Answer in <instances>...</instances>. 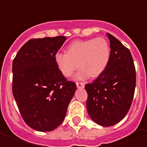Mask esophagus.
Returning a JSON list of instances; mask_svg holds the SVG:
<instances>
[{"label":"esophagus","instance_id":"34e87169","mask_svg":"<svg viewBox=\"0 0 147 147\" xmlns=\"http://www.w3.org/2000/svg\"><path fill=\"white\" fill-rule=\"evenodd\" d=\"M85 86V84L83 83H81V82H77L76 83V86L78 88H83Z\"/></svg>","mask_w":147,"mask_h":147}]
</instances>
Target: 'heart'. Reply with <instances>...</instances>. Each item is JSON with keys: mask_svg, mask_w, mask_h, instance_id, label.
<instances>
[{"mask_svg": "<svg viewBox=\"0 0 147 147\" xmlns=\"http://www.w3.org/2000/svg\"><path fill=\"white\" fill-rule=\"evenodd\" d=\"M109 43L103 38L77 40L67 46V53H57L54 61L58 70L64 76L70 77L78 67L77 80L99 76L110 61ZM79 64H78V63Z\"/></svg>", "mask_w": 147, "mask_h": 147, "instance_id": "obj_1", "label": "heart"}]
</instances>
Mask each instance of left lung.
<instances>
[{"instance_id":"left-lung-1","label":"left lung","mask_w":147,"mask_h":147,"mask_svg":"<svg viewBox=\"0 0 147 147\" xmlns=\"http://www.w3.org/2000/svg\"><path fill=\"white\" fill-rule=\"evenodd\" d=\"M110 61L105 71L85 85L86 108L94 122L104 127L116 124L126 116L132 102L136 83V67L129 49L107 33Z\"/></svg>"}]
</instances>
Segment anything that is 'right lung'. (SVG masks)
<instances>
[{
  "instance_id": "1",
  "label": "right lung",
  "mask_w": 147,
  "mask_h": 147,
  "mask_svg": "<svg viewBox=\"0 0 147 147\" xmlns=\"http://www.w3.org/2000/svg\"><path fill=\"white\" fill-rule=\"evenodd\" d=\"M65 40V36L30 39L12 61L14 98L25 123L38 131L61 125L76 90L55 64Z\"/></svg>"
}]
</instances>
